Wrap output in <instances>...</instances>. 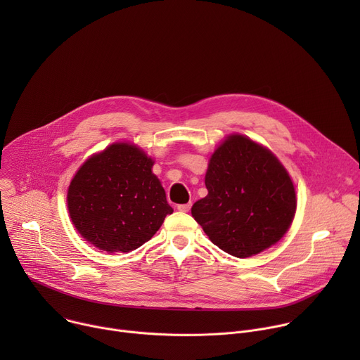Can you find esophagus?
Returning a JSON list of instances; mask_svg holds the SVG:
<instances>
[{"label": "esophagus", "instance_id": "obj_1", "mask_svg": "<svg viewBox=\"0 0 360 360\" xmlns=\"http://www.w3.org/2000/svg\"><path fill=\"white\" fill-rule=\"evenodd\" d=\"M178 211H181V212H188L189 210H191V202L189 203H181V205H178Z\"/></svg>", "mask_w": 360, "mask_h": 360}]
</instances>
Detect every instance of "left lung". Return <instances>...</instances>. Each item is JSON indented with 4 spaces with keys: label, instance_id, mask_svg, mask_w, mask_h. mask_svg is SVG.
Returning a JSON list of instances; mask_svg holds the SVG:
<instances>
[{
    "label": "left lung",
    "instance_id": "1",
    "mask_svg": "<svg viewBox=\"0 0 360 360\" xmlns=\"http://www.w3.org/2000/svg\"><path fill=\"white\" fill-rule=\"evenodd\" d=\"M208 195L191 210L214 245L249 258L289 229L296 193L279 160L243 135H229L212 153L205 175Z\"/></svg>",
    "mask_w": 360,
    "mask_h": 360
}]
</instances>
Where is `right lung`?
Here are the masks:
<instances>
[{"label":"right lung","instance_id":"add662e5","mask_svg":"<svg viewBox=\"0 0 360 360\" xmlns=\"http://www.w3.org/2000/svg\"><path fill=\"white\" fill-rule=\"evenodd\" d=\"M153 161L136 145L117 142L95 153L72 178L67 202L81 236L107 252H129L148 242L174 210Z\"/></svg>","mask_w":360,"mask_h":360}]
</instances>
